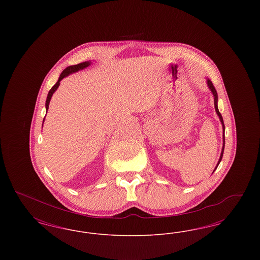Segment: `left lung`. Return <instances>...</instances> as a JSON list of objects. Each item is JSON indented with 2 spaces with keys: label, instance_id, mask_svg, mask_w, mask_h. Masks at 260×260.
I'll return each mask as SVG.
<instances>
[{
  "label": "left lung",
  "instance_id": "1",
  "mask_svg": "<svg viewBox=\"0 0 260 260\" xmlns=\"http://www.w3.org/2000/svg\"><path fill=\"white\" fill-rule=\"evenodd\" d=\"M207 84H208V87H209V88H210V91H211V93H212V95H213V99H214V108H215V112H216V114H217V116H218V118H219V120H220V123H221V124H222L223 129L222 150H221V154H220V158H219V160H218V162H217V165H216L215 169H214V170H213V172H212V173H214V171L217 169V167H218L219 162L221 161V159H222L223 152H224V146H225V136H224V132H225V125H224V122H223L222 116H221L220 112H219V110H218V106H217V102H218V96H217V92H216V89H215V87H213V85H212V83H211V81H210V79H207Z\"/></svg>",
  "mask_w": 260,
  "mask_h": 260
}]
</instances>
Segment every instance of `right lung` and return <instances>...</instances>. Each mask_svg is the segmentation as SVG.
Instances as JSON below:
<instances>
[{
    "mask_svg": "<svg viewBox=\"0 0 260 260\" xmlns=\"http://www.w3.org/2000/svg\"><path fill=\"white\" fill-rule=\"evenodd\" d=\"M90 64H91L90 60H89V61L82 62V63H79V64H77V65L68 66L67 68H65V69L62 71L61 74H60L59 78H58V81L56 82V84H55L53 87L50 88V90L49 91V93H48V98H47V100H46V110H47V112H48V109H49V105H50L51 96H52V94L55 92V90L59 87L60 81H61L62 79L65 78V77H67V76H69L70 74H73L75 72H78V71H80V70H83V69L87 68ZM44 121H45V118H44V120H43V124H44Z\"/></svg>",
    "mask_w": 260,
    "mask_h": 260,
    "instance_id": "add662e5",
    "label": "right lung"
}]
</instances>
